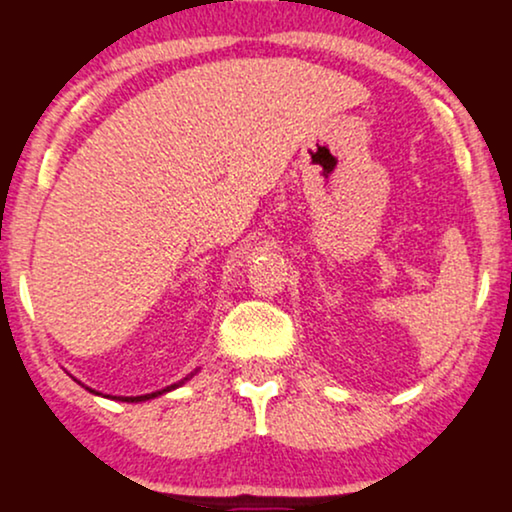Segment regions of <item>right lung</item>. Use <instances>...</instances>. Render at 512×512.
<instances>
[{"instance_id":"right-lung-1","label":"right lung","mask_w":512,"mask_h":512,"mask_svg":"<svg viewBox=\"0 0 512 512\" xmlns=\"http://www.w3.org/2000/svg\"><path fill=\"white\" fill-rule=\"evenodd\" d=\"M185 380H187V378H185ZM185 380H180V383L170 385V387H166V390H161V392H151V395H142V397H115V399H122V402H146V399H154V397H158V395H163V392H170V390H175V387L185 383ZM91 392H93V390H91Z\"/></svg>"}]
</instances>
